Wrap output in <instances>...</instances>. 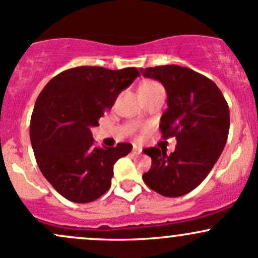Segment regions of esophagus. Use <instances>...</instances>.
I'll return each mask as SVG.
<instances>
[{
	"label": "esophagus",
	"instance_id": "esophagus-1",
	"mask_svg": "<svg viewBox=\"0 0 258 258\" xmlns=\"http://www.w3.org/2000/svg\"><path fill=\"white\" fill-rule=\"evenodd\" d=\"M142 153V148L137 147V146H135L134 150H132V154H141Z\"/></svg>",
	"mask_w": 258,
	"mask_h": 258
}]
</instances>
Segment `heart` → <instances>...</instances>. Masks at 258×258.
Returning <instances> with one entry per match:
<instances>
[{
	"label": "heart",
	"instance_id": "b5f03b06",
	"mask_svg": "<svg viewBox=\"0 0 258 258\" xmlns=\"http://www.w3.org/2000/svg\"><path fill=\"white\" fill-rule=\"evenodd\" d=\"M163 90V86L158 83V81L154 80H145L140 84V88H138V91H140L141 96L143 95H148L154 93V91Z\"/></svg>",
	"mask_w": 258,
	"mask_h": 258
}]
</instances>
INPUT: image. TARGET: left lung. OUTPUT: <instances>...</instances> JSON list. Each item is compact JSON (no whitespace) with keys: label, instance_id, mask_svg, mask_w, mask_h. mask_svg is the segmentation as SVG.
<instances>
[{"label":"left lung","instance_id":"8db88e82","mask_svg":"<svg viewBox=\"0 0 258 258\" xmlns=\"http://www.w3.org/2000/svg\"><path fill=\"white\" fill-rule=\"evenodd\" d=\"M141 72L163 84L168 108L159 128L164 140L177 138L170 154L158 147L143 150L152 165L142 178L161 195L181 197L207 178L220 157L229 135V105L213 80L189 68L161 65Z\"/></svg>","mask_w":258,"mask_h":258}]
</instances>
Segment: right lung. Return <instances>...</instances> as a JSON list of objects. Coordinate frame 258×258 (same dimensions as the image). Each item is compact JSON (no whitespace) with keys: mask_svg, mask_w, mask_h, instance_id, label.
<instances>
[{"mask_svg":"<svg viewBox=\"0 0 258 258\" xmlns=\"http://www.w3.org/2000/svg\"><path fill=\"white\" fill-rule=\"evenodd\" d=\"M136 68L111 70L77 67L55 75L38 96L29 136L40 172L54 189L74 203H90L110 189L113 164L131 143L96 147L90 127L130 86Z\"/></svg>","mask_w":258,"mask_h":258,"instance_id":"obj_1","label":"right lung"}]
</instances>
